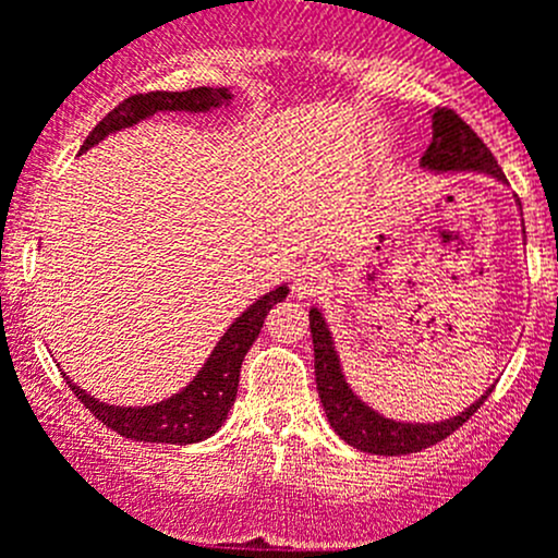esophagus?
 Masks as SVG:
<instances>
[{
	"instance_id": "34e87169",
	"label": "esophagus",
	"mask_w": 558,
	"mask_h": 558,
	"mask_svg": "<svg viewBox=\"0 0 558 558\" xmlns=\"http://www.w3.org/2000/svg\"><path fill=\"white\" fill-rule=\"evenodd\" d=\"M326 265H320V262H304V265L293 272V291H296V296H312L317 289L326 286Z\"/></svg>"
}]
</instances>
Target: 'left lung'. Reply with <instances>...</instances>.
<instances>
[{
    "label": "left lung",
    "instance_id": "obj_1",
    "mask_svg": "<svg viewBox=\"0 0 558 558\" xmlns=\"http://www.w3.org/2000/svg\"><path fill=\"white\" fill-rule=\"evenodd\" d=\"M432 143L421 158L426 169L434 171H487V174L506 180L498 161L489 148L480 140L466 121L450 108H434L432 113ZM310 330L312 347H315V381L317 395H320L323 408L333 426V432L352 448L373 452V456H408L432 448V445L448 439L452 432H458L471 415L480 410V402L463 410L461 415H452L439 424H397V421L384 418L376 410H371L363 400L354 397V391L347 387L341 376L339 354H336L330 330L317 310H310Z\"/></svg>",
    "mask_w": 558,
    "mask_h": 558
}]
</instances>
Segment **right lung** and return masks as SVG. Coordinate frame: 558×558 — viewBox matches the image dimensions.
<instances>
[{"mask_svg": "<svg viewBox=\"0 0 558 558\" xmlns=\"http://www.w3.org/2000/svg\"><path fill=\"white\" fill-rule=\"evenodd\" d=\"M230 100L228 89H214V87H195L187 92H145V95H132L124 102H119L95 130L84 140L82 153L89 150L92 145L100 143L108 134L126 130V126L137 124V121L148 119V116L158 113V110H190V113H201L222 106ZM289 286H278L254 302L251 307L238 317L228 328V333L219 339L214 347L211 357L206 360L204 368L198 376L187 384L180 395L169 397V400L158 402V405L145 408H116L106 405V402L95 400L87 391L78 389L69 376L73 395L82 400L84 408L95 415L100 424L113 428L121 437L134 439V442H167V445H190L201 442V439L211 437L222 421L228 418V410L232 408L238 395V378H241V365L251 344L259 336L262 326H265L267 312L278 302H283Z\"/></svg>", "mask_w": 558, "mask_h": 558, "instance_id": "obj_1", "label": "right lung"}]
</instances>
